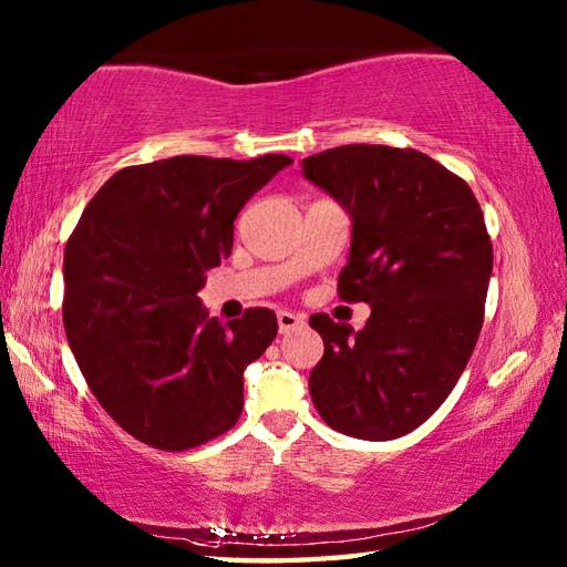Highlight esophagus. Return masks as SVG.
I'll return each instance as SVG.
<instances>
[{"label":"esophagus","mask_w":567,"mask_h":567,"mask_svg":"<svg viewBox=\"0 0 567 567\" xmlns=\"http://www.w3.org/2000/svg\"><path fill=\"white\" fill-rule=\"evenodd\" d=\"M299 327H305V319L292 315V311H277V329H280V333H290Z\"/></svg>","instance_id":"obj_1"}]
</instances>
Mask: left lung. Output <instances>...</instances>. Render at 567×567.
I'll list each match as a JSON object with an SVG mask.
<instances>
[{
	"instance_id": "1",
	"label": "left lung",
	"mask_w": 567,
	"mask_h": 567,
	"mask_svg": "<svg viewBox=\"0 0 567 567\" xmlns=\"http://www.w3.org/2000/svg\"><path fill=\"white\" fill-rule=\"evenodd\" d=\"M302 173L351 216L339 295L372 309L360 331L309 319L323 339L311 402L346 436L400 439L445 402L475 351L492 275L483 209L465 179L414 148L353 143L309 155Z\"/></svg>"
}]
</instances>
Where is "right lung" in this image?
Returning <instances> with one entry per match:
<instances>
[{"label":"right lung","instance_id":"right-lung-1","mask_svg":"<svg viewBox=\"0 0 567 567\" xmlns=\"http://www.w3.org/2000/svg\"><path fill=\"white\" fill-rule=\"evenodd\" d=\"M290 163L175 155L124 167L68 240V343L106 414L153 449H197L240 416L244 370L272 343L275 311L221 327L197 292L231 256L244 204Z\"/></svg>","mask_w":567,"mask_h":567}]
</instances>
